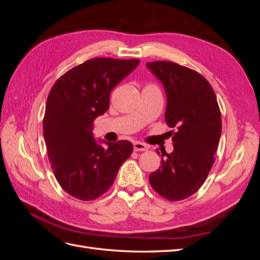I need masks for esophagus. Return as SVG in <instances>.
I'll use <instances>...</instances> for the list:
<instances>
[{
    "mask_svg": "<svg viewBox=\"0 0 260 260\" xmlns=\"http://www.w3.org/2000/svg\"><path fill=\"white\" fill-rule=\"evenodd\" d=\"M133 148H135V151H137V152H144L148 149V147L144 143H141V142L133 143Z\"/></svg>",
    "mask_w": 260,
    "mask_h": 260,
    "instance_id": "1",
    "label": "esophagus"
}]
</instances>
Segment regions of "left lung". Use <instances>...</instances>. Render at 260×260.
Returning <instances> with one entry per match:
<instances>
[{"instance_id": "8db88e82", "label": "left lung", "mask_w": 260, "mask_h": 260, "mask_svg": "<svg viewBox=\"0 0 260 260\" xmlns=\"http://www.w3.org/2000/svg\"><path fill=\"white\" fill-rule=\"evenodd\" d=\"M146 68L166 93L167 124L177 127L171 131L174 151L162 153L149 183L162 198L180 201L205 182L221 136V115L214 90L199 73L171 61L147 62Z\"/></svg>"}]
</instances>
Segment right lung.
I'll return each mask as SVG.
<instances>
[{
	"label": "right lung",
	"mask_w": 260,
	"mask_h": 260,
	"mask_svg": "<svg viewBox=\"0 0 260 260\" xmlns=\"http://www.w3.org/2000/svg\"><path fill=\"white\" fill-rule=\"evenodd\" d=\"M139 64V59H89L62 75L50 91L45 145L55 178L76 199L91 201L104 194L133 151L127 140L112 143L94 138L93 122L108 109L115 86Z\"/></svg>",
	"instance_id": "obj_1"
}]
</instances>
